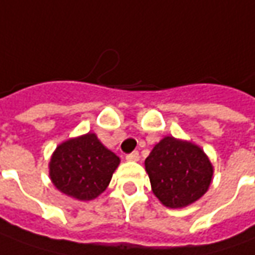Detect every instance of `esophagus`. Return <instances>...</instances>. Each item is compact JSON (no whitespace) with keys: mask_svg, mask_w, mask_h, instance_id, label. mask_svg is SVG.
Returning <instances> with one entry per match:
<instances>
[{"mask_svg":"<svg viewBox=\"0 0 255 255\" xmlns=\"http://www.w3.org/2000/svg\"><path fill=\"white\" fill-rule=\"evenodd\" d=\"M126 158H127L128 161H138L139 160V152H131V153H128L127 156H126Z\"/></svg>","mask_w":255,"mask_h":255,"instance_id":"34e87169","label":"esophagus"}]
</instances>
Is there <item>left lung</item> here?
Instances as JSON below:
<instances>
[{
    "mask_svg": "<svg viewBox=\"0 0 255 255\" xmlns=\"http://www.w3.org/2000/svg\"><path fill=\"white\" fill-rule=\"evenodd\" d=\"M153 193L170 208L186 207L211 183L213 165L199 146L165 136L145 160Z\"/></svg>",
    "mask_w": 255,
    "mask_h": 255,
    "instance_id": "8db88e82",
    "label": "left lung"
}]
</instances>
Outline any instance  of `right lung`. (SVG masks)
Returning <instances> with one entry per match:
<instances>
[{
	"instance_id": "obj_1",
	"label": "right lung",
	"mask_w": 255,
	"mask_h": 255,
	"mask_svg": "<svg viewBox=\"0 0 255 255\" xmlns=\"http://www.w3.org/2000/svg\"><path fill=\"white\" fill-rule=\"evenodd\" d=\"M120 158L95 133L69 139L56 147L49 163L53 185L77 200H91L108 188Z\"/></svg>"
}]
</instances>
